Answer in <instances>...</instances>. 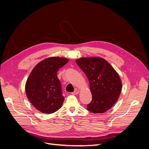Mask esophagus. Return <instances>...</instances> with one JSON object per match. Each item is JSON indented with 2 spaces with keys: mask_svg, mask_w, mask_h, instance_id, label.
I'll list each match as a JSON object with an SVG mask.
<instances>
[{
  "mask_svg": "<svg viewBox=\"0 0 149 149\" xmlns=\"http://www.w3.org/2000/svg\"><path fill=\"white\" fill-rule=\"evenodd\" d=\"M79 93V90L77 89H76L75 91L73 93H72V94H74V95H75V94H78Z\"/></svg>",
  "mask_w": 149,
  "mask_h": 149,
  "instance_id": "1",
  "label": "esophagus"
}]
</instances>
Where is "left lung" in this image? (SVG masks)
I'll list each match as a JSON object with an SVG mask.
<instances>
[{
	"instance_id": "1",
	"label": "left lung",
	"mask_w": 149,
	"mask_h": 149,
	"mask_svg": "<svg viewBox=\"0 0 149 149\" xmlns=\"http://www.w3.org/2000/svg\"><path fill=\"white\" fill-rule=\"evenodd\" d=\"M76 63L89 81L92 101L87 105L89 111L101 114L113 106L122 90L119 74L105 59L101 57H83Z\"/></svg>"
}]
</instances>
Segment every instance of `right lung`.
<instances>
[{
  "label": "right lung",
  "instance_id": "obj_1",
  "mask_svg": "<svg viewBox=\"0 0 149 149\" xmlns=\"http://www.w3.org/2000/svg\"><path fill=\"white\" fill-rule=\"evenodd\" d=\"M69 60L53 56L36 65L25 83L26 95L36 109L44 114H52L61 107L65 97L61 93L57 71Z\"/></svg>",
  "mask_w": 149,
  "mask_h": 149
}]
</instances>
